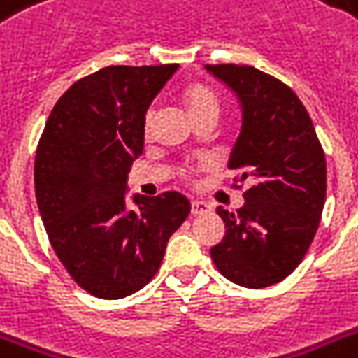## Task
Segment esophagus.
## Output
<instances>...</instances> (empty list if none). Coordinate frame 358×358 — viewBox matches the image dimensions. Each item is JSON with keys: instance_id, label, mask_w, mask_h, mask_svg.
I'll return each mask as SVG.
<instances>
[{"instance_id": "obj_1", "label": "esophagus", "mask_w": 358, "mask_h": 358, "mask_svg": "<svg viewBox=\"0 0 358 358\" xmlns=\"http://www.w3.org/2000/svg\"><path fill=\"white\" fill-rule=\"evenodd\" d=\"M210 210H212V206H210L208 202H202V201L191 202V213H193V215H202V213H208Z\"/></svg>"}]
</instances>
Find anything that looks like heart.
<instances>
[{
    "label": "heart",
    "mask_w": 358,
    "mask_h": 358,
    "mask_svg": "<svg viewBox=\"0 0 358 358\" xmlns=\"http://www.w3.org/2000/svg\"><path fill=\"white\" fill-rule=\"evenodd\" d=\"M184 102L189 109V113L193 119H199L202 115H219V108H221V103H219V98L215 96V92L212 89H208L206 85H201V83H195V85H191L185 89L184 92ZM150 119L152 113H146L145 119V129L148 131L150 129ZM206 165L204 163H199V165H185L180 171V176L184 180H193L195 178L196 171H201Z\"/></svg>",
    "instance_id": "1"
}]
</instances>
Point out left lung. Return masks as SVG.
I'll list each match as a JSON object with an SVG mask.
<instances>
[{
	"mask_svg": "<svg viewBox=\"0 0 358 358\" xmlns=\"http://www.w3.org/2000/svg\"><path fill=\"white\" fill-rule=\"evenodd\" d=\"M238 92L243 126L230 154L236 189L245 180L238 212L217 208L227 232L212 247L219 273L245 288H267L299 266L322 219L327 165L299 96L277 78L247 64H206Z\"/></svg>",
	"mask_w": 358,
	"mask_h": 358,
	"instance_id": "8db88e82",
	"label": "left lung"
}]
</instances>
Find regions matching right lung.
I'll use <instances>...</instances> for the list:
<instances>
[{
	"instance_id": "add662e5",
	"label": "right lung",
	"mask_w": 358,
	"mask_h": 358,
	"mask_svg": "<svg viewBox=\"0 0 358 358\" xmlns=\"http://www.w3.org/2000/svg\"><path fill=\"white\" fill-rule=\"evenodd\" d=\"M178 64L106 66L59 98L36 146L35 193L55 255L74 282L122 299L150 282L191 212L182 193L134 196L126 178L143 154L145 115Z\"/></svg>"
}]
</instances>
